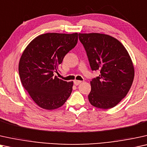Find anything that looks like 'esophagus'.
I'll return each instance as SVG.
<instances>
[{"instance_id": "esophagus-1", "label": "esophagus", "mask_w": 147, "mask_h": 147, "mask_svg": "<svg viewBox=\"0 0 147 147\" xmlns=\"http://www.w3.org/2000/svg\"><path fill=\"white\" fill-rule=\"evenodd\" d=\"M81 81H79V80H75V81H74V84H75V85H79L80 83H81Z\"/></svg>"}]
</instances>
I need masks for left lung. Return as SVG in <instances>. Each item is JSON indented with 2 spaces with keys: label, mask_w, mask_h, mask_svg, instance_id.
Returning <instances> with one entry per match:
<instances>
[{
  "label": "left lung",
  "mask_w": 147,
  "mask_h": 147,
  "mask_svg": "<svg viewBox=\"0 0 147 147\" xmlns=\"http://www.w3.org/2000/svg\"><path fill=\"white\" fill-rule=\"evenodd\" d=\"M92 70L100 71L90 82V103L101 109L115 107L128 93L134 77V68L122 43L109 35L79 34Z\"/></svg>",
  "instance_id": "8db88e82"
}]
</instances>
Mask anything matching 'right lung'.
I'll return each mask as SVG.
<instances>
[{
  "mask_svg": "<svg viewBox=\"0 0 147 147\" xmlns=\"http://www.w3.org/2000/svg\"><path fill=\"white\" fill-rule=\"evenodd\" d=\"M77 42V33H47L34 38L23 51L19 63L20 79L39 107L57 109L69 97L73 81H63L54 73Z\"/></svg>",
  "mask_w": 147,
  "mask_h": 147,
  "instance_id": "obj_1",
  "label": "right lung"
}]
</instances>
